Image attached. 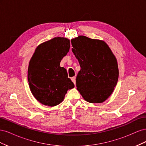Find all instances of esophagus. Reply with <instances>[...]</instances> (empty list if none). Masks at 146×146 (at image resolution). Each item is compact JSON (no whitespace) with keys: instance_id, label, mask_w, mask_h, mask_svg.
<instances>
[{"instance_id":"esophagus-1","label":"esophagus","mask_w":146,"mask_h":146,"mask_svg":"<svg viewBox=\"0 0 146 146\" xmlns=\"http://www.w3.org/2000/svg\"><path fill=\"white\" fill-rule=\"evenodd\" d=\"M71 80L72 81V82L74 83V85H76V77H73L71 78Z\"/></svg>"}]
</instances>
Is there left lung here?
Masks as SVG:
<instances>
[{
    "mask_svg": "<svg viewBox=\"0 0 146 146\" xmlns=\"http://www.w3.org/2000/svg\"><path fill=\"white\" fill-rule=\"evenodd\" d=\"M71 43L81 68L76 78L77 90L88 102H103L111 94L118 80L116 58L104 41L79 36Z\"/></svg>",
    "mask_w": 146,
    "mask_h": 146,
    "instance_id": "obj_1",
    "label": "left lung"
}]
</instances>
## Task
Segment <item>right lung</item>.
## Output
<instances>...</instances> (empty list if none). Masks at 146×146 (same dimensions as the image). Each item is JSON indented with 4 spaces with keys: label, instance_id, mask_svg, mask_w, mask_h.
<instances>
[{
    "label": "right lung",
    "instance_id": "add662e5",
    "mask_svg": "<svg viewBox=\"0 0 146 146\" xmlns=\"http://www.w3.org/2000/svg\"><path fill=\"white\" fill-rule=\"evenodd\" d=\"M69 48L68 39L54 38L38 46L30 61L28 81L30 91L43 105H58L67 91L74 87L67 70L60 67L61 60Z\"/></svg>",
    "mask_w": 146,
    "mask_h": 146
}]
</instances>
